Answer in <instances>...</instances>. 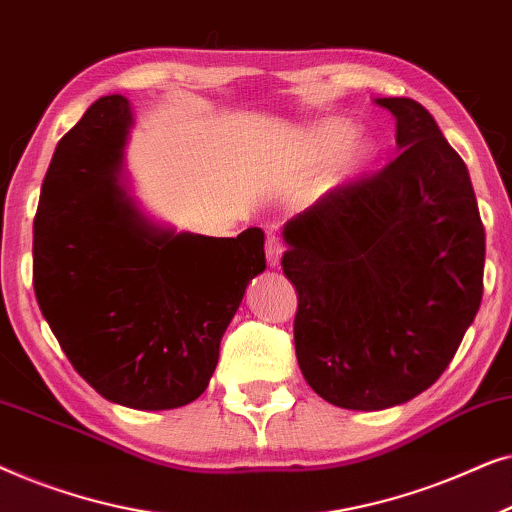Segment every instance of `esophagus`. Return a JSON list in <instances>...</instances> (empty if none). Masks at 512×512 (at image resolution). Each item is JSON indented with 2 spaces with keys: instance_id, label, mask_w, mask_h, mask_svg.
<instances>
[{
  "instance_id": "esophagus-1",
  "label": "esophagus",
  "mask_w": 512,
  "mask_h": 512,
  "mask_svg": "<svg viewBox=\"0 0 512 512\" xmlns=\"http://www.w3.org/2000/svg\"><path fill=\"white\" fill-rule=\"evenodd\" d=\"M282 251H284V244H282V240H279L277 235L270 233L268 237H265V258H268L270 268H275V265H279Z\"/></svg>"
}]
</instances>
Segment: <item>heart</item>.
<instances>
[{"label":"heart","mask_w":512,"mask_h":512,"mask_svg":"<svg viewBox=\"0 0 512 512\" xmlns=\"http://www.w3.org/2000/svg\"><path fill=\"white\" fill-rule=\"evenodd\" d=\"M354 128L345 121H326L312 130L310 142H307V163L321 165L326 160L338 156L345 146L352 142ZM370 156V149L366 144H352L345 156L340 158V172L352 174L366 163Z\"/></svg>","instance_id":"1"}]
</instances>
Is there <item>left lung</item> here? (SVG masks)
I'll use <instances>...</instances> for the list:
<instances>
[{"mask_svg":"<svg viewBox=\"0 0 512 512\" xmlns=\"http://www.w3.org/2000/svg\"><path fill=\"white\" fill-rule=\"evenodd\" d=\"M377 104L396 116L401 153L284 226L298 366L347 410H384L429 389L478 314L485 272L466 163L419 102Z\"/></svg>","mask_w":512,"mask_h":512,"instance_id":"1","label":"left lung"}]
</instances>
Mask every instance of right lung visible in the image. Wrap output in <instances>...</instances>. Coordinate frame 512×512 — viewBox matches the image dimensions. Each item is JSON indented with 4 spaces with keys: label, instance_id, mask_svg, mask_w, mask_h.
<instances>
[{
    "label": "right lung",
    "instance_id": "right-lung-1",
    "mask_svg": "<svg viewBox=\"0 0 512 512\" xmlns=\"http://www.w3.org/2000/svg\"><path fill=\"white\" fill-rule=\"evenodd\" d=\"M130 107L100 97L60 139L34 216V293L76 373L107 401L170 410L207 389L221 335L265 270L263 230L149 226L118 184Z\"/></svg>",
    "mask_w": 512,
    "mask_h": 512
}]
</instances>
